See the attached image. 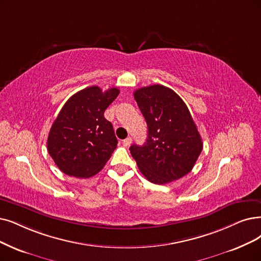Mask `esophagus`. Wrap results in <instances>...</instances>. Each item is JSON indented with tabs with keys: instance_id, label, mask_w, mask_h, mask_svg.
<instances>
[{
	"instance_id": "1",
	"label": "esophagus",
	"mask_w": 261,
	"mask_h": 261,
	"mask_svg": "<svg viewBox=\"0 0 261 261\" xmlns=\"http://www.w3.org/2000/svg\"><path fill=\"white\" fill-rule=\"evenodd\" d=\"M122 143H123L124 147H128V145L132 143V138H130V137H127L126 139H124V140L122 141Z\"/></svg>"
}]
</instances>
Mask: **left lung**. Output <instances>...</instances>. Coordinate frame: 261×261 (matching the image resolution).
<instances>
[{"label":"left lung","instance_id":"1","mask_svg":"<svg viewBox=\"0 0 261 261\" xmlns=\"http://www.w3.org/2000/svg\"><path fill=\"white\" fill-rule=\"evenodd\" d=\"M134 97L148 125L147 142L129 148L140 172L154 184L179 180L193 169L202 150L189 108L162 85L140 88Z\"/></svg>","mask_w":261,"mask_h":261}]
</instances>
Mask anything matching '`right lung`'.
I'll return each instance as SVG.
<instances>
[{
    "label": "right lung",
    "mask_w": 261,
    "mask_h": 261,
    "mask_svg": "<svg viewBox=\"0 0 261 261\" xmlns=\"http://www.w3.org/2000/svg\"><path fill=\"white\" fill-rule=\"evenodd\" d=\"M119 93L117 88L102 92L93 86L77 92L65 102L47 140L48 152L62 172L87 179L108 162L118 140L103 112Z\"/></svg>",
    "instance_id": "obj_1"
}]
</instances>
